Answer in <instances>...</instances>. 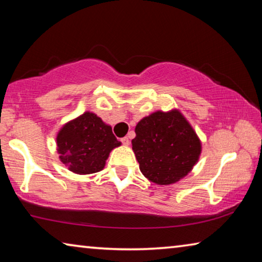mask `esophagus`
<instances>
[{
    "label": "esophagus",
    "instance_id": "1",
    "mask_svg": "<svg viewBox=\"0 0 262 262\" xmlns=\"http://www.w3.org/2000/svg\"><path fill=\"white\" fill-rule=\"evenodd\" d=\"M121 142H122L123 145H129V143H130V141H129V139H128L127 136H126V137H122Z\"/></svg>",
    "mask_w": 262,
    "mask_h": 262
}]
</instances>
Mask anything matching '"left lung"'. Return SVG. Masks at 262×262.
I'll list each match as a JSON object with an SVG mask.
<instances>
[{
  "label": "left lung",
  "instance_id": "8db88e82",
  "mask_svg": "<svg viewBox=\"0 0 262 262\" xmlns=\"http://www.w3.org/2000/svg\"><path fill=\"white\" fill-rule=\"evenodd\" d=\"M133 139L140 170L158 185L174 184L198 162L201 143L179 111H158L137 123Z\"/></svg>",
  "mask_w": 262,
  "mask_h": 262
}]
</instances>
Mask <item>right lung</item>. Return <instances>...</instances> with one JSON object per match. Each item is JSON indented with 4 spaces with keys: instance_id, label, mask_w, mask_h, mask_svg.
Returning <instances> with one entry per match:
<instances>
[{
    "instance_id": "right-lung-1",
    "label": "right lung",
    "mask_w": 262,
    "mask_h": 262,
    "mask_svg": "<svg viewBox=\"0 0 262 262\" xmlns=\"http://www.w3.org/2000/svg\"><path fill=\"white\" fill-rule=\"evenodd\" d=\"M61 162L70 171L90 174L104 168L111 150L120 145L111 126L96 114L85 112L62 127L56 137Z\"/></svg>"
}]
</instances>
